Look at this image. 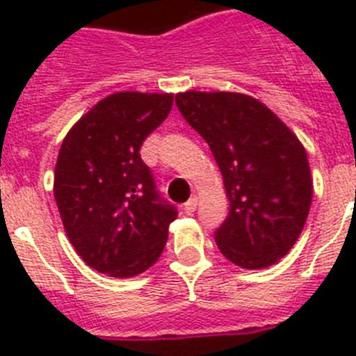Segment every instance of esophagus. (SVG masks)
I'll list each match as a JSON object with an SVG mask.
<instances>
[{
  "instance_id": "esophagus-1",
  "label": "esophagus",
  "mask_w": 356,
  "mask_h": 356,
  "mask_svg": "<svg viewBox=\"0 0 356 356\" xmlns=\"http://www.w3.org/2000/svg\"><path fill=\"white\" fill-rule=\"evenodd\" d=\"M197 209V197L193 196L191 200L187 201V203H184V213H187V216H191V213H194V210Z\"/></svg>"
}]
</instances>
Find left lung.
<instances>
[{"instance_id": "left-lung-1", "label": "left lung", "mask_w": 356, "mask_h": 356, "mask_svg": "<svg viewBox=\"0 0 356 356\" xmlns=\"http://www.w3.org/2000/svg\"><path fill=\"white\" fill-rule=\"evenodd\" d=\"M185 121L207 140L225 181L229 212L217 248L242 269L282 260L300 238L312 203V172L294 131L257 97L176 94Z\"/></svg>"}]
</instances>
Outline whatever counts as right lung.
<instances>
[{"label":"right lung","mask_w":356,"mask_h":356,"mask_svg":"<svg viewBox=\"0 0 356 356\" xmlns=\"http://www.w3.org/2000/svg\"><path fill=\"white\" fill-rule=\"evenodd\" d=\"M172 99L171 92L110 94L64 137L53 194L72 248L97 273L140 275L168 242L178 212L160 201L139 149L168 118Z\"/></svg>","instance_id":"obj_1"}]
</instances>
